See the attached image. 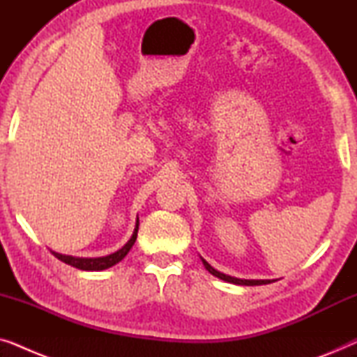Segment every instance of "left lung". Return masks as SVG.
<instances>
[{
	"label": "left lung",
	"instance_id": "obj_1",
	"mask_svg": "<svg viewBox=\"0 0 357 357\" xmlns=\"http://www.w3.org/2000/svg\"><path fill=\"white\" fill-rule=\"evenodd\" d=\"M202 261H203L204 268H206V270L211 273L213 276H216V278H219V280H222V281L232 282V284H238V286H260V284H270V282L275 281V280H238V278L224 275V273L214 270V268L209 265V263L204 260V258H202Z\"/></svg>",
	"mask_w": 357,
	"mask_h": 357
}]
</instances>
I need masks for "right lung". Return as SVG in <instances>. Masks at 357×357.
Masks as SVG:
<instances>
[{
    "mask_svg": "<svg viewBox=\"0 0 357 357\" xmlns=\"http://www.w3.org/2000/svg\"><path fill=\"white\" fill-rule=\"evenodd\" d=\"M138 226H139V221L136 219V227L133 231V236L128 242L125 243L123 247L120 248V250H116L115 253H110V255L107 257H97V258H79V257H71V255H61V253H56V252H52L53 255H55L58 260L66 263V265H71L77 268V270H84V271H102V270H107V268L116 265V263L123 260L126 257V253L130 252V248L135 245L136 242V237H138Z\"/></svg>",
    "mask_w": 357,
    "mask_h": 357,
    "instance_id": "right-lung-1",
    "label": "right lung"
}]
</instances>
